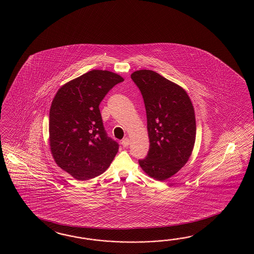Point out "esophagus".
Masks as SVG:
<instances>
[{
	"instance_id": "obj_1",
	"label": "esophagus",
	"mask_w": 254,
	"mask_h": 254,
	"mask_svg": "<svg viewBox=\"0 0 254 254\" xmlns=\"http://www.w3.org/2000/svg\"><path fill=\"white\" fill-rule=\"evenodd\" d=\"M121 144L123 145V147L128 146V145H129V139H128V138H125L124 139H122Z\"/></svg>"
}]
</instances>
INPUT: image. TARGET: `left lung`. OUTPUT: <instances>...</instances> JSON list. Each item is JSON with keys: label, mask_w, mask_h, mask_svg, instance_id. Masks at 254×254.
Returning <instances> with one entry per match:
<instances>
[{"label": "left lung", "mask_w": 254, "mask_h": 254, "mask_svg": "<svg viewBox=\"0 0 254 254\" xmlns=\"http://www.w3.org/2000/svg\"><path fill=\"white\" fill-rule=\"evenodd\" d=\"M131 79L142 95L147 116L150 149L138 160L150 177L165 181L188 161L195 140L192 102L180 85L150 69H139Z\"/></svg>", "instance_id": "1"}]
</instances>
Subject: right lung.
Returning a JSON list of instances; mask_svg holds the SVG:
<instances>
[{"label": "right lung", "instance_id": "add662e5", "mask_svg": "<svg viewBox=\"0 0 254 254\" xmlns=\"http://www.w3.org/2000/svg\"><path fill=\"white\" fill-rule=\"evenodd\" d=\"M109 70L93 69L62 85L49 113V141L55 161L79 181L102 174L119 144L108 137L100 115L101 100L123 82Z\"/></svg>", "mask_w": 254, "mask_h": 254}]
</instances>
